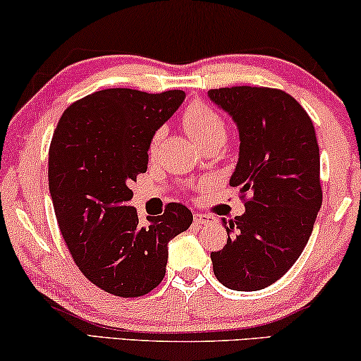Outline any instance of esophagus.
Returning <instances> with one entry per match:
<instances>
[{
  "label": "esophagus",
  "mask_w": 361,
  "mask_h": 361,
  "mask_svg": "<svg viewBox=\"0 0 361 361\" xmlns=\"http://www.w3.org/2000/svg\"><path fill=\"white\" fill-rule=\"evenodd\" d=\"M209 221H210V216H209V215H204V214H194V224H195L197 226L209 224Z\"/></svg>",
  "instance_id": "esophagus-1"
}]
</instances>
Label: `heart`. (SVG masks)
I'll use <instances>...</instances> for the list:
<instances>
[{"mask_svg": "<svg viewBox=\"0 0 361 361\" xmlns=\"http://www.w3.org/2000/svg\"><path fill=\"white\" fill-rule=\"evenodd\" d=\"M182 123L187 133L192 136L197 145L202 147L212 145V142H224L226 136V125L219 113L214 108H210L204 102H194L185 108L184 115H182ZM162 136H164V130L159 128L151 137L149 152L154 154L159 147Z\"/></svg>", "mask_w": 361, "mask_h": 361, "instance_id": "b5f03b06", "label": "heart"}]
</instances>
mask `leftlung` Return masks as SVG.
<instances>
[{
  "instance_id": "left-lung-1",
  "label": "left lung",
  "mask_w": 361,
  "mask_h": 361,
  "mask_svg": "<svg viewBox=\"0 0 361 361\" xmlns=\"http://www.w3.org/2000/svg\"><path fill=\"white\" fill-rule=\"evenodd\" d=\"M209 97L238 126L230 185L250 194L243 215L221 221L228 240L212 251L214 273L228 289L259 290L288 273L312 233L322 205L317 137L307 111L278 88H214Z\"/></svg>"
}]
</instances>
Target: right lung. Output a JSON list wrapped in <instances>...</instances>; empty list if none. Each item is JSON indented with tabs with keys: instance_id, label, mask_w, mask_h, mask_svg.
<instances>
[{
	"instance_id": "1",
	"label": "right lung",
	"mask_w": 361,
	"mask_h": 361,
	"mask_svg": "<svg viewBox=\"0 0 361 361\" xmlns=\"http://www.w3.org/2000/svg\"><path fill=\"white\" fill-rule=\"evenodd\" d=\"M185 93L106 88L63 111L49 147V190L73 261L98 288L140 298L166 274L167 243L192 224V212L167 204L140 225L130 184L147 169L151 137Z\"/></svg>"
}]
</instances>
